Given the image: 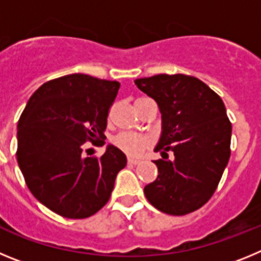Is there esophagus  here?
<instances>
[{
    "mask_svg": "<svg viewBox=\"0 0 261 261\" xmlns=\"http://www.w3.org/2000/svg\"><path fill=\"white\" fill-rule=\"evenodd\" d=\"M138 163H140V161H137V159L128 158V165H138Z\"/></svg>",
    "mask_w": 261,
    "mask_h": 261,
    "instance_id": "1",
    "label": "esophagus"
}]
</instances>
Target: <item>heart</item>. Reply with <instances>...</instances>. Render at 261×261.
<instances>
[{"label": "heart", "instance_id": "b5f03b06", "mask_svg": "<svg viewBox=\"0 0 261 261\" xmlns=\"http://www.w3.org/2000/svg\"><path fill=\"white\" fill-rule=\"evenodd\" d=\"M114 145L129 156H138L150 146V140L133 133H120L114 138Z\"/></svg>", "mask_w": 261, "mask_h": 261}]
</instances>
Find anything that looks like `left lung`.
I'll return each instance as SVG.
<instances>
[{
    "label": "left lung",
    "mask_w": 261,
    "mask_h": 261,
    "mask_svg": "<svg viewBox=\"0 0 261 261\" xmlns=\"http://www.w3.org/2000/svg\"><path fill=\"white\" fill-rule=\"evenodd\" d=\"M135 84L158 103L163 124L155 147L162 159L154 161L159 174L145 187V196L163 213H192L211 200L230 159L231 123L225 105L192 75L156 74Z\"/></svg>",
    "instance_id": "8db88e82"
}]
</instances>
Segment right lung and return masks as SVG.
I'll return each mask as SVG.
<instances>
[{"label": "right lung", "instance_id": "1", "mask_svg": "<svg viewBox=\"0 0 261 261\" xmlns=\"http://www.w3.org/2000/svg\"><path fill=\"white\" fill-rule=\"evenodd\" d=\"M116 81L69 74L41 85L18 121L17 159L36 199L65 218L82 220L105 206L126 166L117 147L85 156L86 141L105 145L107 117L119 91Z\"/></svg>", "mask_w": 261, "mask_h": 261}]
</instances>
